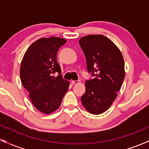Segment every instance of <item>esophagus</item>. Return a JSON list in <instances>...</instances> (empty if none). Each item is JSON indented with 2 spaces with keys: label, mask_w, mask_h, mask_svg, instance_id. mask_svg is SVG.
<instances>
[{
  "label": "esophagus",
  "mask_w": 149,
  "mask_h": 149,
  "mask_svg": "<svg viewBox=\"0 0 149 149\" xmlns=\"http://www.w3.org/2000/svg\"><path fill=\"white\" fill-rule=\"evenodd\" d=\"M80 83V80H72V81H71V83H72L73 85L78 84V83Z\"/></svg>",
  "instance_id": "1"
}]
</instances>
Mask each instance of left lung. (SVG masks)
Wrapping results in <instances>:
<instances>
[{"label": "left lung", "mask_w": 149, "mask_h": 149, "mask_svg": "<svg viewBox=\"0 0 149 149\" xmlns=\"http://www.w3.org/2000/svg\"><path fill=\"white\" fill-rule=\"evenodd\" d=\"M88 72L81 102L90 113L98 115L110 108L120 90L125 71L123 54L113 42L103 35H88L79 40Z\"/></svg>", "instance_id": "8db88e82"}]
</instances>
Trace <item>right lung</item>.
<instances>
[{"mask_svg": "<svg viewBox=\"0 0 149 149\" xmlns=\"http://www.w3.org/2000/svg\"><path fill=\"white\" fill-rule=\"evenodd\" d=\"M66 42L59 37L42 38L29 47L22 60V85L34 107L42 113L55 111L69 89V82L62 78L57 61L58 49ZM55 72L59 73L57 77L54 76Z\"/></svg>", "mask_w": 149, "mask_h": 149, "instance_id": "add662e5", "label": "right lung"}]
</instances>
